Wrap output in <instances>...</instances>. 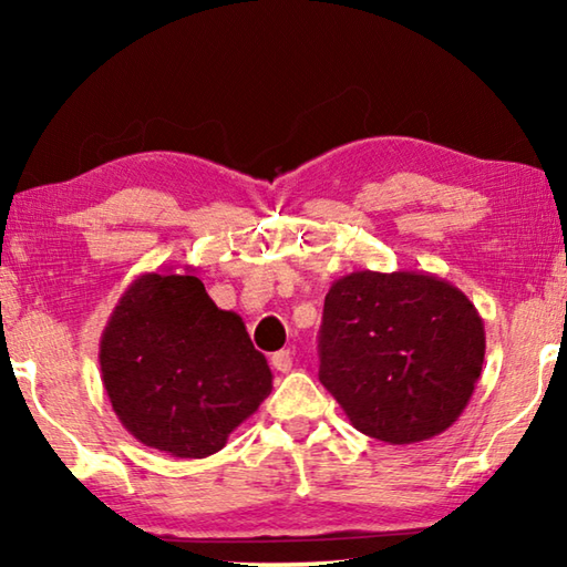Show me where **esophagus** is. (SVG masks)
Segmentation results:
<instances>
[{
  "instance_id": "34e87169",
  "label": "esophagus",
  "mask_w": 567,
  "mask_h": 567,
  "mask_svg": "<svg viewBox=\"0 0 567 567\" xmlns=\"http://www.w3.org/2000/svg\"><path fill=\"white\" fill-rule=\"evenodd\" d=\"M270 362H272V368H275L277 372H290V370H292V352H290V350L275 352L272 358H270Z\"/></svg>"
}]
</instances>
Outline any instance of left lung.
<instances>
[{
  "label": "left lung",
  "instance_id": "obj_1",
  "mask_svg": "<svg viewBox=\"0 0 567 567\" xmlns=\"http://www.w3.org/2000/svg\"><path fill=\"white\" fill-rule=\"evenodd\" d=\"M318 348L320 382L352 425L410 445L463 415L483 372L485 328L443 277L360 270L324 295Z\"/></svg>",
  "mask_w": 567,
  "mask_h": 567
}]
</instances>
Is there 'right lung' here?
Instances as JSON below:
<instances>
[{"label":"right lung","mask_w":567,"mask_h":567,"mask_svg":"<svg viewBox=\"0 0 567 567\" xmlns=\"http://www.w3.org/2000/svg\"><path fill=\"white\" fill-rule=\"evenodd\" d=\"M100 368L127 433L172 457L215 455L272 390L243 318L219 310L192 272H147L124 290Z\"/></svg>","instance_id":"1"}]
</instances>
